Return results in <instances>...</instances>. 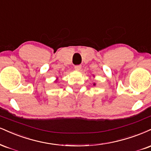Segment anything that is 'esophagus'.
Returning a JSON list of instances; mask_svg holds the SVG:
<instances>
[{
    "mask_svg": "<svg viewBox=\"0 0 151 151\" xmlns=\"http://www.w3.org/2000/svg\"><path fill=\"white\" fill-rule=\"evenodd\" d=\"M74 69H75V70L79 71L81 69V65H76V66H74Z\"/></svg>",
    "mask_w": 151,
    "mask_h": 151,
    "instance_id": "esophagus-1",
    "label": "esophagus"
}]
</instances>
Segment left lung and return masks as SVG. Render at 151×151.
<instances>
[{"mask_svg": "<svg viewBox=\"0 0 151 151\" xmlns=\"http://www.w3.org/2000/svg\"><path fill=\"white\" fill-rule=\"evenodd\" d=\"M93 77H94V76H93ZM93 86H96V83H93Z\"/></svg>", "mask_w": 151, "mask_h": 151, "instance_id": "1", "label": "left lung"}]
</instances>
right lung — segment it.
Instances as JSON below:
<instances>
[{
    "instance_id": "1",
    "label": "right lung",
    "mask_w": 151,
    "mask_h": 151,
    "mask_svg": "<svg viewBox=\"0 0 151 151\" xmlns=\"http://www.w3.org/2000/svg\"><path fill=\"white\" fill-rule=\"evenodd\" d=\"M58 78H57V79H55V82H58Z\"/></svg>"
}]
</instances>
